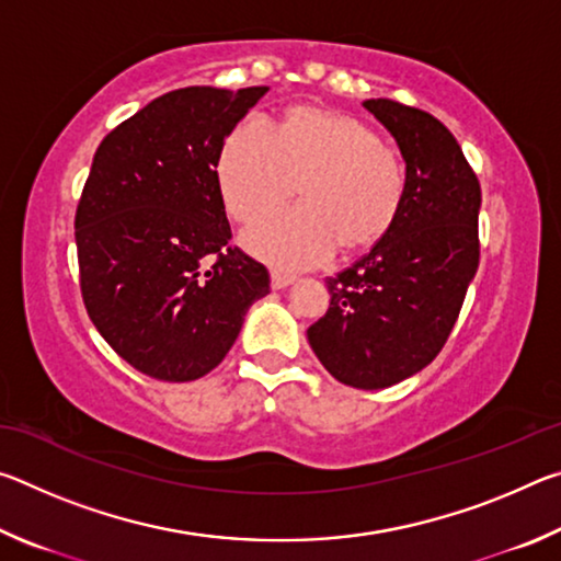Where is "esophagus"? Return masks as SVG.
<instances>
[{
    "label": "esophagus",
    "instance_id": "34e87169",
    "mask_svg": "<svg viewBox=\"0 0 561 561\" xmlns=\"http://www.w3.org/2000/svg\"><path fill=\"white\" fill-rule=\"evenodd\" d=\"M294 282H297V277H294V274L282 272V270H272V287L274 289H284V287H289V284H294Z\"/></svg>",
    "mask_w": 561,
    "mask_h": 561
}]
</instances>
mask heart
Here are the masks:
<instances>
[{"mask_svg":"<svg viewBox=\"0 0 561 561\" xmlns=\"http://www.w3.org/2000/svg\"><path fill=\"white\" fill-rule=\"evenodd\" d=\"M227 210L254 222L297 193L301 207L244 232V247L279 267H311L358 252L391 230L403 203V165L376 133L346 113L301 106L279 128L237 123L217 160Z\"/></svg>","mask_w":561,"mask_h":561,"instance_id":"1","label":"heart"}]
</instances>
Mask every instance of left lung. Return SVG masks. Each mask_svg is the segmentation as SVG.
<instances>
[{"label": "left lung", "mask_w": 561, "mask_h": 561, "mask_svg": "<svg viewBox=\"0 0 561 561\" xmlns=\"http://www.w3.org/2000/svg\"><path fill=\"white\" fill-rule=\"evenodd\" d=\"M405 163L396 222L366 257L327 279L329 311L307 336L336 381L378 391L440 354L478 272L480 183L453 133L431 113L371 99Z\"/></svg>", "instance_id": "8db88e82"}]
</instances>
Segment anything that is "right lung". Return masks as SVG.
<instances>
[{"label": "right lung", "instance_id": "obj_1", "mask_svg": "<svg viewBox=\"0 0 561 561\" xmlns=\"http://www.w3.org/2000/svg\"><path fill=\"white\" fill-rule=\"evenodd\" d=\"M267 87H187L150 101L93 156L76 210L81 294L116 354L158 381L210 374L270 272L230 242L225 138Z\"/></svg>", "mask_w": 561, "mask_h": 561}]
</instances>
